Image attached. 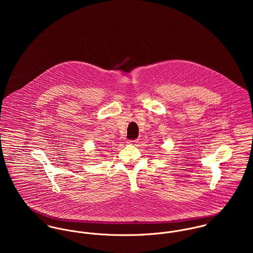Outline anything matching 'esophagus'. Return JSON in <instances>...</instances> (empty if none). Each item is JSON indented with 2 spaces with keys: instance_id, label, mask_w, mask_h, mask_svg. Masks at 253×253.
Here are the masks:
<instances>
[{
  "instance_id": "1",
  "label": "esophagus",
  "mask_w": 253,
  "mask_h": 253,
  "mask_svg": "<svg viewBox=\"0 0 253 253\" xmlns=\"http://www.w3.org/2000/svg\"><path fill=\"white\" fill-rule=\"evenodd\" d=\"M127 143H128V144L135 145L137 143V139H130V140H127Z\"/></svg>"
}]
</instances>
